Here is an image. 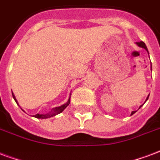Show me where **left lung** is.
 Returning a JSON list of instances; mask_svg holds the SVG:
<instances>
[{"label":"left lung","instance_id":"left-lung-1","mask_svg":"<svg viewBox=\"0 0 160 160\" xmlns=\"http://www.w3.org/2000/svg\"><path fill=\"white\" fill-rule=\"evenodd\" d=\"M137 44H138V46H140V47L144 48V49H145V50H146L148 51L147 46H146V44H145V43H144V42H142V41L137 42ZM151 69H152V67H151ZM148 97H149V95L148 96V98H147V99H146V101H147V100H148ZM135 112H136V111H132V115H133V114H134V113H135Z\"/></svg>","mask_w":160,"mask_h":160}]
</instances>
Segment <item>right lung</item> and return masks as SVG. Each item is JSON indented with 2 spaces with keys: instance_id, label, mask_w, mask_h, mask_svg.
Returning a JSON list of instances; mask_svg holds the SVG:
<instances>
[{
  "instance_id": "obj_1",
  "label": "right lung",
  "mask_w": 160,
  "mask_h": 160,
  "mask_svg": "<svg viewBox=\"0 0 160 160\" xmlns=\"http://www.w3.org/2000/svg\"><path fill=\"white\" fill-rule=\"evenodd\" d=\"M12 97L13 98L15 99V101L17 102L16 100V98H15V96L13 95L12 94ZM18 103V102H17ZM69 104H70V98H69V99H68V101H67V103H66L65 104H63V105H62V106H60V107H56L54 108L52 110H51V112H49L48 114H45V115H39V114H37V115H35V116H33L34 117H36V118H39V119H46V118H50V117H52V116H56V115H57V114H60V113H62L63 110L66 109V108L69 105Z\"/></svg>"
}]
</instances>
